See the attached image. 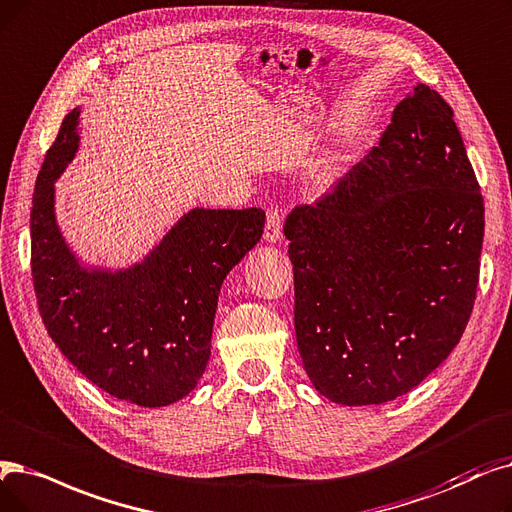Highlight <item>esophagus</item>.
<instances>
[{"label": "esophagus", "mask_w": 512, "mask_h": 512, "mask_svg": "<svg viewBox=\"0 0 512 512\" xmlns=\"http://www.w3.org/2000/svg\"><path fill=\"white\" fill-rule=\"evenodd\" d=\"M265 240L278 242L282 238V213L278 209L268 211V221H265Z\"/></svg>", "instance_id": "obj_1"}]
</instances>
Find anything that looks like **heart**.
<instances>
[{
	"label": "heart",
	"mask_w": 512,
	"mask_h": 512,
	"mask_svg": "<svg viewBox=\"0 0 512 512\" xmlns=\"http://www.w3.org/2000/svg\"><path fill=\"white\" fill-rule=\"evenodd\" d=\"M332 173H335V163H332V161H324V163L316 169L314 177H311V184L318 186V188L324 186V184H328Z\"/></svg>",
	"instance_id": "b5f03b06"
}]
</instances>
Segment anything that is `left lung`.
Listing matches in <instances>:
<instances>
[{
    "label": "left lung",
    "instance_id": "1",
    "mask_svg": "<svg viewBox=\"0 0 512 512\" xmlns=\"http://www.w3.org/2000/svg\"><path fill=\"white\" fill-rule=\"evenodd\" d=\"M479 190L454 110L418 83L379 146L286 217L297 347L324 397L391 402L458 345L479 282Z\"/></svg>",
    "mask_w": 512,
    "mask_h": 512
}]
</instances>
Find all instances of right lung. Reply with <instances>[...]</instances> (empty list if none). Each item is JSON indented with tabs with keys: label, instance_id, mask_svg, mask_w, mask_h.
I'll list each match as a JSON object with an SVG mask.
<instances>
[{
	"label": "right lung",
	"instance_id": "right-lung-1",
	"mask_svg": "<svg viewBox=\"0 0 512 512\" xmlns=\"http://www.w3.org/2000/svg\"><path fill=\"white\" fill-rule=\"evenodd\" d=\"M79 110L64 117L31 209V274L48 335L85 379L144 408L169 406L201 379L219 288L263 234L265 213L192 209L142 263L83 268L54 215V182L79 148Z\"/></svg>",
	"mask_w": 512,
	"mask_h": 512
}]
</instances>
